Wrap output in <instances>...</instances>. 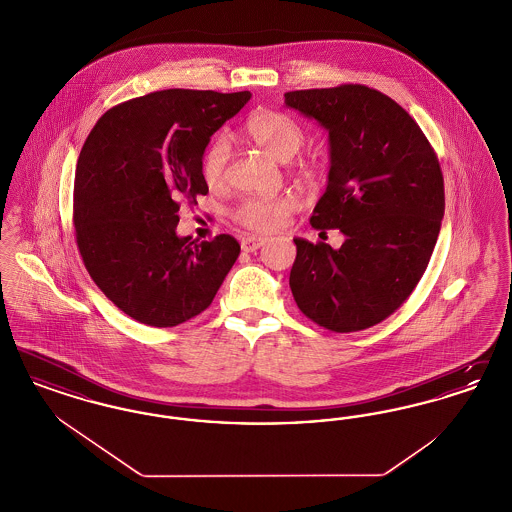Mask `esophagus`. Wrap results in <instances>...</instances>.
Masks as SVG:
<instances>
[{
	"label": "esophagus",
	"instance_id": "1",
	"mask_svg": "<svg viewBox=\"0 0 512 512\" xmlns=\"http://www.w3.org/2000/svg\"><path fill=\"white\" fill-rule=\"evenodd\" d=\"M265 242H267V238H263V236H247V238L242 240V249H244L245 253H253L259 247H263Z\"/></svg>",
	"mask_w": 512,
	"mask_h": 512
}]
</instances>
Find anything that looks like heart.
<instances>
[{
    "instance_id": "heart-1",
    "label": "heart",
    "mask_w": 512,
    "mask_h": 512,
    "mask_svg": "<svg viewBox=\"0 0 512 512\" xmlns=\"http://www.w3.org/2000/svg\"><path fill=\"white\" fill-rule=\"evenodd\" d=\"M245 134L257 146L280 161H288L301 149L305 132L299 122L280 111H259L244 124ZM230 146L224 134H217L201 155V176L207 186H219L226 176ZM299 209L297 195L280 194L272 197H247L232 211V219L251 232H276L284 228Z\"/></svg>"
}]
</instances>
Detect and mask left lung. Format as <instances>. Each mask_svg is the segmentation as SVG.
Instances as JSON below:
<instances>
[{
    "label": "left lung",
    "instance_id": "1",
    "mask_svg": "<svg viewBox=\"0 0 512 512\" xmlns=\"http://www.w3.org/2000/svg\"><path fill=\"white\" fill-rule=\"evenodd\" d=\"M284 98L328 130V188L311 224L345 236L340 249L293 240V299L330 332L366 330L409 299L430 263L445 211L438 155L413 117L374 88L340 84Z\"/></svg>",
    "mask_w": 512,
    "mask_h": 512
}]
</instances>
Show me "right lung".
Masks as SVG:
<instances>
[{
	"label": "right lung",
	"mask_w": 512,
	"mask_h": 512,
	"mask_svg": "<svg viewBox=\"0 0 512 512\" xmlns=\"http://www.w3.org/2000/svg\"><path fill=\"white\" fill-rule=\"evenodd\" d=\"M249 98L151 92L111 107L88 134L74 176V236L92 280L124 315L171 328L213 303L240 244L230 234L178 238V211L209 192L201 155Z\"/></svg>",
	"instance_id": "obj_1"
}]
</instances>
